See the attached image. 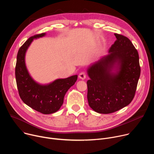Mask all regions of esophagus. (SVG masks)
I'll use <instances>...</instances> for the list:
<instances>
[{
	"mask_svg": "<svg viewBox=\"0 0 154 154\" xmlns=\"http://www.w3.org/2000/svg\"><path fill=\"white\" fill-rule=\"evenodd\" d=\"M86 77V73H85V72H83V71L82 72H80V73L79 74V79H82V80L85 79Z\"/></svg>",
	"mask_w": 154,
	"mask_h": 154,
	"instance_id": "obj_1",
	"label": "esophagus"
}]
</instances>
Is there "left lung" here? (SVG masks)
Returning <instances> with one entry per match:
<instances>
[{"label": "left lung", "mask_w": 154, "mask_h": 154, "mask_svg": "<svg viewBox=\"0 0 154 154\" xmlns=\"http://www.w3.org/2000/svg\"><path fill=\"white\" fill-rule=\"evenodd\" d=\"M115 35L116 40L109 54L88 69L90 79L87 81V99L99 113H112L128 105L135 96L140 76L137 50L126 36Z\"/></svg>", "instance_id": "left-lung-1"}]
</instances>
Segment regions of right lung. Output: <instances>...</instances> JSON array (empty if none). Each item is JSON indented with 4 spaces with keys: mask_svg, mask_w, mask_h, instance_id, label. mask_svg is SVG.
I'll use <instances>...</instances> for the list:
<instances>
[{
    "mask_svg": "<svg viewBox=\"0 0 154 154\" xmlns=\"http://www.w3.org/2000/svg\"><path fill=\"white\" fill-rule=\"evenodd\" d=\"M45 35V33H42L29 38L19 48L17 55L15 76L22 100L35 110L48 115L54 113L60 108L65 94L74 85L77 75L57 79L46 85L38 84L30 77L25 63L26 52L33 39Z\"/></svg>",
    "mask_w": 154,
    "mask_h": 154,
    "instance_id": "right-lung-1",
    "label": "right lung"
}]
</instances>
